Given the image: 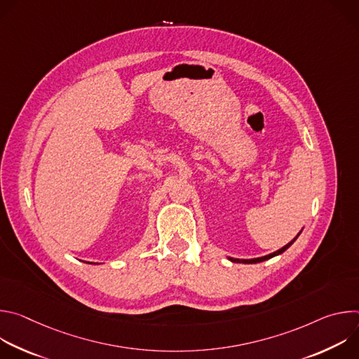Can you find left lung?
I'll use <instances>...</instances> for the list:
<instances>
[{"label":"left lung","mask_w":359,"mask_h":359,"mask_svg":"<svg viewBox=\"0 0 359 359\" xmlns=\"http://www.w3.org/2000/svg\"><path fill=\"white\" fill-rule=\"evenodd\" d=\"M301 233V231H299ZM299 233L297 234V237L299 236ZM297 237L294 238V240H291L288 244H285L283 248H280V250H277V251H274V252H271V254H269V255H264V257H259V259H250V260H244V259H233V257H229V260L230 262H233V263H243V264H255V263H262V262H266V260H270V259H273V257H276V255H278V254H281V252H284L295 240H297Z\"/></svg>","instance_id":"obj_1"}]
</instances>
